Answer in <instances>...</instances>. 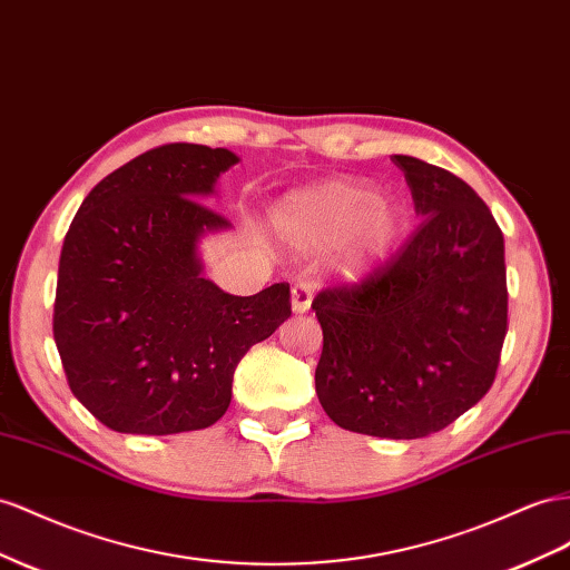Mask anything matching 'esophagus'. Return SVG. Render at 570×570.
<instances>
[{
    "label": "esophagus",
    "instance_id": "1",
    "mask_svg": "<svg viewBox=\"0 0 570 570\" xmlns=\"http://www.w3.org/2000/svg\"><path fill=\"white\" fill-rule=\"evenodd\" d=\"M312 297H314V287L309 283L292 285V309H295L297 314H304L312 309Z\"/></svg>",
    "mask_w": 570,
    "mask_h": 570
}]
</instances>
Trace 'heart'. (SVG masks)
<instances>
[{
    "mask_svg": "<svg viewBox=\"0 0 570 570\" xmlns=\"http://www.w3.org/2000/svg\"><path fill=\"white\" fill-rule=\"evenodd\" d=\"M275 225L295 247H335L343 271L364 273L395 249L403 215L393 202L362 184L331 179L287 196L275 213Z\"/></svg>",
    "mask_w": 570,
    "mask_h": 570,
    "instance_id": "heart-1",
    "label": "heart"
}]
</instances>
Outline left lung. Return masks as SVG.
Here are the masks:
<instances>
[{"instance_id":"obj_1","label":"left lung","mask_w":570,"mask_h":570,"mask_svg":"<svg viewBox=\"0 0 570 570\" xmlns=\"http://www.w3.org/2000/svg\"><path fill=\"white\" fill-rule=\"evenodd\" d=\"M420 227L357 283L321 289L316 395L366 436L422 439L480 403L509 331L503 235L489 206L443 167L391 156Z\"/></svg>"}]
</instances>
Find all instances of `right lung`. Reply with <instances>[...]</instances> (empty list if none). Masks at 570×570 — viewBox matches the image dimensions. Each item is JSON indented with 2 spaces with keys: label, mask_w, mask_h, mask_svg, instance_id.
<instances>
[{
  "label": "right lung",
  "mask_w": 570,
  "mask_h": 570,
  "mask_svg": "<svg viewBox=\"0 0 570 570\" xmlns=\"http://www.w3.org/2000/svg\"><path fill=\"white\" fill-rule=\"evenodd\" d=\"M239 158L165 144L98 181L59 256L52 331L71 393L119 434L218 422L247 350L292 314L289 285L227 295L202 275L198 237L229 227L202 198Z\"/></svg>",
  "instance_id": "obj_1"
}]
</instances>
